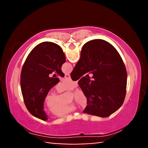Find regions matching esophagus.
Masks as SVG:
<instances>
[{
  "mask_svg": "<svg viewBox=\"0 0 148 148\" xmlns=\"http://www.w3.org/2000/svg\"><path fill=\"white\" fill-rule=\"evenodd\" d=\"M65 77L67 79H71V76H70V74H66V75H65Z\"/></svg>",
  "mask_w": 148,
  "mask_h": 148,
  "instance_id": "1",
  "label": "esophagus"
}]
</instances>
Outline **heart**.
<instances>
[{"label":"heart","mask_w":148,"mask_h":148,"mask_svg":"<svg viewBox=\"0 0 148 148\" xmlns=\"http://www.w3.org/2000/svg\"><path fill=\"white\" fill-rule=\"evenodd\" d=\"M77 82L71 79H66L57 85L56 90L59 93L66 91H72L77 86ZM63 95H57L49 92L45 98V104L50 109V112L57 117H62L74 112L76 108L72 103H63ZM74 101L80 107L85 108L88 104V99L83 90L77 89L74 92Z\"/></svg>","instance_id":"heart-1"}]
</instances>
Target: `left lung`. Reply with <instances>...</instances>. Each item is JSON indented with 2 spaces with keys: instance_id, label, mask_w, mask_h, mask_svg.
<instances>
[{
  "instance_id": "obj_1",
  "label": "left lung",
  "mask_w": 148,
  "mask_h": 148,
  "mask_svg": "<svg viewBox=\"0 0 148 148\" xmlns=\"http://www.w3.org/2000/svg\"><path fill=\"white\" fill-rule=\"evenodd\" d=\"M66 62L59 45L44 42L35 46L27 56L21 73V89L27 109L40 119H48L44 110V102L49 90L59 82L53 72L64 77L61 66Z\"/></svg>"
}]
</instances>
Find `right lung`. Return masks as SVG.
<instances>
[{"instance_id":"right-lung-1","label":"right lung","mask_w":148,"mask_h":148,"mask_svg":"<svg viewBox=\"0 0 148 148\" xmlns=\"http://www.w3.org/2000/svg\"><path fill=\"white\" fill-rule=\"evenodd\" d=\"M90 73L92 76L84 77ZM71 76L87 95L84 113L106 117L116 112L126 95L127 74L116 49L101 39L92 40L82 48L80 59Z\"/></svg>"}]
</instances>
